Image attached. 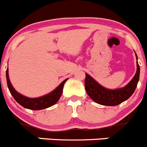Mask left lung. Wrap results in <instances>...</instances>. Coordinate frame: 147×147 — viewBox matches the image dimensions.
Returning <instances> with one entry per match:
<instances>
[{"mask_svg":"<svg viewBox=\"0 0 147 147\" xmlns=\"http://www.w3.org/2000/svg\"><path fill=\"white\" fill-rule=\"evenodd\" d=\"M136 59L138 57L136 53ZM137 70L131 81L124 88L109 90L102 87L90 75L86 73L85 88L88 95L95 102L105 106H116L128 99L135 91L139 80L140 67L137 61Z\"/></svg>","mask_w":147,"mask_h":147,"instance_id":"1","label":"left lung"}]
</instances>
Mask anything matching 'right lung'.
Wrapping results in <instances>:
<instances>
[{"label":"right lung","mask_w":147,"mask_h":147,"mask_svg":"<svg viewBox=\"0 0 147 147\" xmlns=\"http://www.w3.org/2000/svg\"><path fill=\"white\" fill-rule=\"evenodd\" d=\"M67 80V79L64 80L57 88L50 94L43 96L39 97V98H31L24 96L22 94L16 92L12 86L10 80H9L8 68L6 69V81H7L8 88H9V91L11 94V95L13 96V98L23 107L32 109V110H40V109H46V108L54 105L61 97V94H62L63 86H64V84Z\"/></svg>","instance_id":"right-lung-1"}]
</instances>
